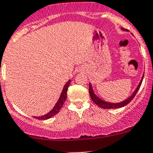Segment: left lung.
<instances>
[{
    "label": "left lung",
    "mask_w": 153,
    "mask_h": 153,
    "mask_svg": "<svg viewBox=\"0 0 153 153\" xmlns=\"http://www.w3.org/2000/svg\"><path fill=\"white\" fill-rule=\"evenodd\" d=\"M122 30L127 31V30L124 29V28H122ZM143 79V77H142L141 81H140V82L139 83L138 86H137V87L136 88V90H134V92L133 93V94L131 95L130 97H128V99H126L125 101H123V102H119V103H111V102H105V101L102 100V99H99V98H98L97 96L95 95V93H93V88H92V85L90 83V84H89V93H90V97H91L93 102H94L96 105H98L99 107H100V108H104V109H114V108H122V107H124V106H126V105H128V104L129 103V102H131L133 99H134V97L135 96L136 93H137L138 90L140 89Z\"/></svg>",
    "instance_id": "1"
}]
</instances>
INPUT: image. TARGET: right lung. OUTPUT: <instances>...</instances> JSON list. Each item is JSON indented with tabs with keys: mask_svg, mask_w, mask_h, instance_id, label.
Wrapping results in <instances>:
<instances>
[{
	"mask_svg": "<svg viewBox=\"0 0 153 153\" xmlns=\"http://www.w3.org/2000/svg\"><path fill=\"white\" fill-rule=\"evenodd\" d=\"M70 82H71V81L70 80H69V81H68V82H66V84H65V86L63 87V91H62L61 95H60L58 101H57V102L56 103L55 106L54 107V108H53V109L51 110L49 113H48V114H45V115H44V116L34 117L36 118V119H38V120H44L49 119V118L52 117L53 116L56 115V114H57V113L60 111V110L61 109L62 107H63V104H64L65 101H66V96H67V90H68V87H69V86L70 85Z\"/></svg>",
	"mask_w": 153,
	"mask_h": 153,
	"instance_id": "right-lung-1",
	"label": "right lung"
}]
</instances>
